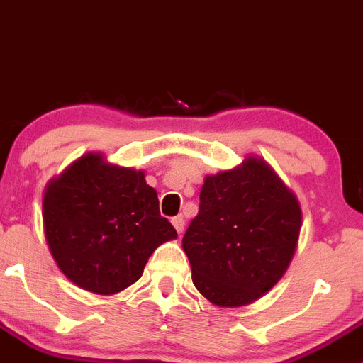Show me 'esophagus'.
<instances>
[{"instance_id":"34e87169","label":"esophagus","mask_w":363,"mask_h":363,"mask_svg":"<svg viewBox=\"0 0 363 363\" xmlns=\"http://www.w3.org/2000/svg\"><path fill=\"white\" fill-rule=\"evenodd\" d=\"M172 223H174V227H175V230L179 232V234H182V232H184V218L182 216H175V218H172Z\"/></svg>"}]
</instances>
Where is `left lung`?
<instances>
[{"mask_svg":"<svg viewBox=\"0 0 363 363\" xmlns=\"http://www.w3.org/2000/svg\"><path fill=\"white\" fill-rule=\"evenodd\" d=\"M300 228L296 196L264 161L209 175L182 238L193 284L220 307L252 303L282 279Z\"/></svg>","mask_w":363,"mask_h":363,"instance_id":"1","label":"left lung"}]
</instances>
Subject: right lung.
Segmentation results:
<instances>
[{"label":"right lung","mask_w":363,"mask_h":363,"mask_svg":"<svg viewBox=\"0 0 363 363\" xmlns=\"http://www.w3.org/2000/svg\"><path fill=\"white\" fill-rule=\"evenodd\" d=\"M42 207L52 259L90 293L115 294L135 284L154 250L177 238L145 174L104 163L99 154L49 182Z\"/></svg>","instance_id":"1"}]
</instances>
